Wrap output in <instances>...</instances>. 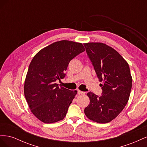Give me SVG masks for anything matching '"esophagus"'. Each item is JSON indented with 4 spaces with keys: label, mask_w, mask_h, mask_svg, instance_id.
I'll use <instances>...</instances> for the list:
<instances>
[{
    "label": "esophagus",
    "mask_w": 147,
    "mask_h": 147,
    "mask_svg": "<svg viewBox=\"0 0 147 147\" xmlns=\"http://www.w3.org/2000/svg\"><path fill=\"white\" fill-rule=\"evenodd\" d=\"M78 94H84V92L80 90H78Z\"/></svg>",
    "instance_id": "obj_1"
}]
</instances>
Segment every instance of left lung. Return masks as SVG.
I'll list each match as a JSON object with an SVG mask.
<instances>
[{
  "instance_id": "8db88e82",
  "label": "left lung",
  "mask_w": 147,
  "mask_h": 147,
  "mask_svg": "<svg viewBox=\"0 0 147 147\" xmlns=\"http://www.w3.org/2000/svg\"><path fill=\"white\" fill-rule=\"evenodd\" d=\"M102 86V95L89 92L90 103L84 109L88 118L107 123L116 118L129 98L132 78L129 64L119 53L100 42L84 43Z\"/></svg>"
}]
</instances>
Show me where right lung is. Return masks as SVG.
I'll return each mask as SVG.
<instances>
[{
    "mask_svg": "<svg viewBox=\"0 0 147 147\" xmlns=\"http://www.w3.org/2000/svg\"><path fill=\"white\" fill-rule=\"evenodd\" d=\"M85 51L82 43L61 40L40 50L31 61L24 92L34 116L45 123L63 119L77 91L58 86L57 80L65 77L69 62Z\"/></svg>",
    "mask_w": 147,
    "mask_h": 147,
    "instance_id": "1",
    "label": "right lung"
}]
</instances>
